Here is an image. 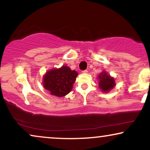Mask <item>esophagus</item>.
I'll use <instances>...</instances> for the list:
<instances>
[{
	"label": "esophagus",
	"mask_w": 150,
	"mask_h": 150,
	"mask_svg": "<svg viewBox=\"0 0 150 150\" xmlns=\"http://www.w3.org/2000/svg\"><path fill=\"white\" fill-rule=\"evenodd\" d=\"M88 72V71L87 70V69H86V70H83V71H82V73L83 74H87Z\"/></svg>",
	"instance_id": "34e87169"
}]
</instances>
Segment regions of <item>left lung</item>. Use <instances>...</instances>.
Segmentation results:
<instances>
[{
    "label": "left lung",
    "mask_w": 150,
    "mask_h": 150,
    "mask_svg": "<svg viewBox=\"0 0 150 150\" xmlns=\"http://www.w3.org/2000/svg\"><path fill=\"white\" fill-rule=\"evenodd\" d=\"M98 87L103 93H108L116 85L115 79L103 70L98 76Z\"/></svg>",
    "instance_id": "1"
}]
</instances>
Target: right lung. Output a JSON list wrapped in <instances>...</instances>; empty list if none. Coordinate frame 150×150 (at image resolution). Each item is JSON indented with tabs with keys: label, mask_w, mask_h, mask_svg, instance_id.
Segmentation results:
<instances>
[{
	"label": "right lung",
	"mask_w": 150,
	"mask_h": 150,
	"mask_svg": "<svg viewBox=\"0 0 150 150\" xmlns=\"http://www.w3.org/2000/svg\"><path fill=\"white\" fill-rule=\"evenodd\" d=\"M77 76L75 70L63 65L60 68H53L46 71L43 76V86L50 95L63 97L71 91Z\"/></svg>",
	"instance_id": "obj_1"
}]
</instances>
